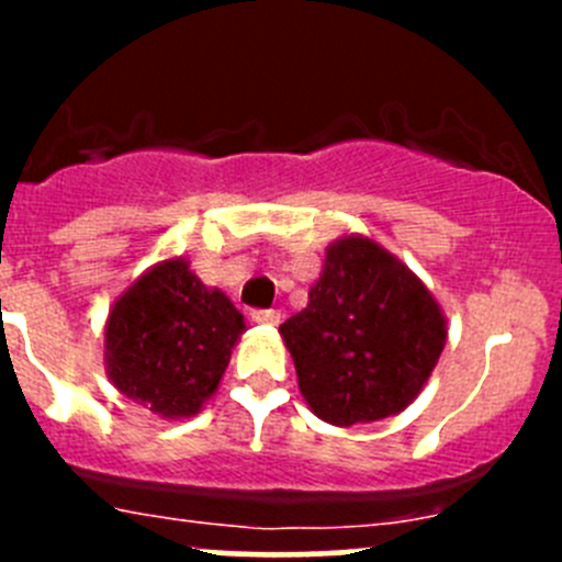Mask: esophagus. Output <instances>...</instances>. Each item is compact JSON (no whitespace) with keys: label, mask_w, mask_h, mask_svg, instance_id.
I'll use <instances>...</instances> for the list:
<instances>
[{"label":"esophagus","mask_w":562,"mask_h":562,"mask_svg":"<svg viewBox=\"0 0 562 562\" xmlns=\"http://www.w3.org/2000/svg\"><path fill=\"white\" fill-rule=\"evenodd\" d=\"M249 317H252L255 323H263V326H277V323H280V313H277V310H252Z\"/></svg>","instance_id":"1"}]
</instances>
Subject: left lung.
I'll return each instance as SVG.
<instances>
[{"label": "left lung", "instance_id": "1", "mask_svg": "<svg viewBox=\"0 0 562 562\" xmlns=\"http://www.w3.org/2000/svg\"><path fill=\"white\" fill-rule=\"evenodd\" d=\"M299 391L331 427L396 416L427 386L449 323L427 285L375 239L342 234L323 252L310 304L288 317Z\"/></svg>", "mask_w": 562, "mask_h": 562}]
</instances>
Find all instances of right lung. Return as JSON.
Segmentation results:
<instances>
[{"label":"right lung","instance_id":"right-lung-1","mask_svg":"<svg viewBox=\"0 0 562 562\" xmlns=\"http://www.w3.org/2000/svg\"><path fill=\"white\" fill-rule=\"evenodd\" d=\"M247 331L225 291L203 285L184 255L157 260L111 304L105 375L160 418H192L220 389Z\"/></svg>","mask_w":562,"mask_h":562}]
</instances>
